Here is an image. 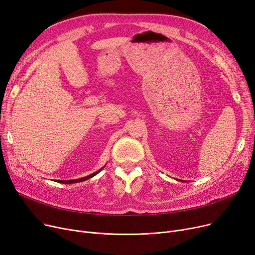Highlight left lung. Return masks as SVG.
<instances>
[{"mask_svg": "<svg viewBox=\"0 0 255 255\" xmlns=\"http://www.w3.org/2000/svg\"><path fill=\"white\" fill-rule=\"evenodd\" d=\"M180 181H181V180H180ZM182 182H183V181H182ZM184 182H185V181H184Z\"/></svg>", "mask_w": 255, "mask_h": 255, "instance_id": "1", "label": "left lung"}]
</instances>
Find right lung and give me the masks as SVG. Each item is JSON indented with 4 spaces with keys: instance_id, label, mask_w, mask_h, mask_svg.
Returning a JSON list of instances; mask_svg holds the SVG:
<instances>
[{
    "instance_id": "right-lung-1",
    "label": "right lung",
    "mask_w": 255,
    "mask_h": 255,
    "mask_svg": "<svg viewBox=\"0 0 255 255\" xmlns=\"http://www.w3.org/2000/svg\"><path fill=\"white\" fill-rule=\"evenodd\" d=\"M103 168V167H102ZM102 168L101 169H99L98 171H96V172H94V173H92V175H89V176H87V177H85V178H80V179H76V180H67V181H64V180H60V181H58L59 183H63V184H72V183H78V182H83V181H85V180H88V179H90V178H92V177H94V176H96L97 173L100 171V170H102Z\"/></svg>"
}]
</instances>
